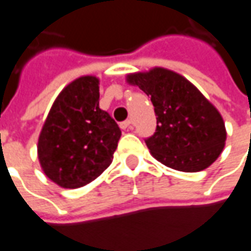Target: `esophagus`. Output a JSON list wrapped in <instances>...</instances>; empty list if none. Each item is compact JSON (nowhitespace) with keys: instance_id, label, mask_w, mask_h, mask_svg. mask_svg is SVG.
<instances>
[{"instance_id":"1","label":"esophagus","mask_w":251,"mask_h":251,"mask_svg":"<svg viewBox=\"0 0 251 251\" xmlns=\"http://www.w3.org/2000/svg\"><path fill=\"white\" fill-rule=\"evenodd\" d=\"M130 125H131V121L126 120V121H124V122H121L120 127H121V129H124V130H125V129H129V127H130Z\"/></svg>"}]
</instances>
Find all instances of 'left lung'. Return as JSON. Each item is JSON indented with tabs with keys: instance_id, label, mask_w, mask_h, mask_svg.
<instances>
[{
	"instance_id": "obj_1",
	"label": "left lung",
	"mask_w": 251,
	"mask_h": 251,
	"mask_svg": "<svg viewBox=\"0 0 251 251\" xmlns=\"http://www.w3.org/2000/svg\"><path fill=\"white\" fill-rule=\"evenodd\" d=\"M126 82L151 97L157 127L145 140L157 161L181 172H199L219 157L226 127L214 104L180 74L163 67L134 72Z\"/></svg>"
}]
</instances>
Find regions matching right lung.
I'll list each match as a JSON object with an SVG mask.
<instances>
[{
	"label": "right lung",
	"mask_w": 251,
	"mask_h": 251,
	"mask_svg": "<svg viewBox=\"0 0 251 251\" xmlns=\"http://www.w3.org/2000/svg\"><path fill=\"white\" fill-rule=\"evenodd\" d=\"M121 130L99 109V79L86 75L63 88L52 104L37 142L46 176L63 188H80L113 161Z\"/></svg>",
	"instance_id": "1"
}]
</instances>
